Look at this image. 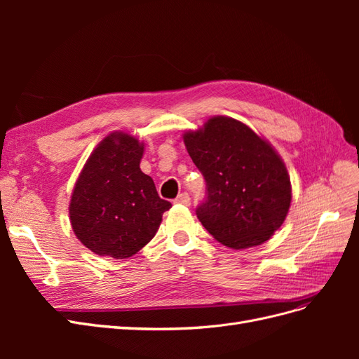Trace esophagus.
Returning a JSON list of instances; mask_svg holds the SVG:
<instances>
[{
	"label": "esophagus",
	"mask_w": 359,
	"mask_h": 359,
	"mask_svg": "<svg viewBox=\"0 0 359 359\" xmlns=\"http://www.w3.org/2000/svg\"><path fill=\"white\" fill-rule=\"evenodd\" d=\"M175 202L177 203H181V205H186V206H189L190 205V196H189V193H181V194H178V198L175 199Z\"/></svg>",
	"instance_id": "34e87169"
}]
</instances>
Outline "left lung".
<instances>
[{"label": "left lung", "instance_id": "left-lung-1", "mask_svg": "<svg viewBox=\"0 0 359 359\" xmlns=\"http://www.w3.org/2000/svg\"><path fill=\"white\" fill-rule=\"evenodd\" d=\"M184 144L206 182V198L196 208L205 229L235 250L268 241L292 201L290 178L276 149L229 116H212L186 132Z\"/></svg>", "mask_w": 359, "mask_h": 359}]
</instances>
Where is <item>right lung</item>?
<instances>
[{
  "label": "right lung",
  "instance_id": "1",
  "mask_svg": "<svg viewBox=\"0 0 359 359\" xmlns=\"http://www.w3.org/2000/svg\"><path fill=\"white\" fill-rule=\"evenodd\" d=\"M144 144L123 132L106 136L86 160L69 206L78 240L99 256L126 259L153 240L170 202L140 170Z\"/></svg>",
  "mask_w": 359,
  "mask_h": 359
}]
</instances>
